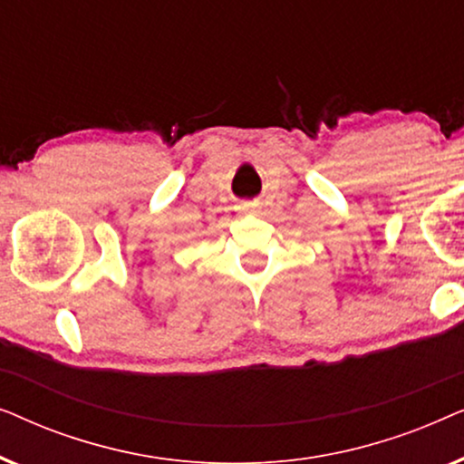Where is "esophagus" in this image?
I'll use <instances>...</instances> for the list:
<instances>
[{
    "instance_id": "esophagus-1",
    "label": "esophagus",
    "mask_w": 464,
    "mask_h": 464,
    "mask_svg": "<svg viewBox=\"0 0 464 464\" xmlns=\"http://www.w3.org/2000/svg\"><path fill=\"white\" fill-rule=\"evenodd\" d=\"M256 208V205H243V211H253Z\"/></svg>"
}]
</instances>
